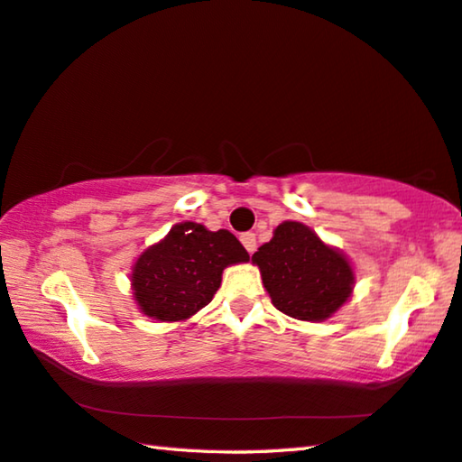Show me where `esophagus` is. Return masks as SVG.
Returning a JSON list of instances; mask_svg holds the SVG:
<instances>
[{
  "mask_svg": "<svg viewBox=\"0 0 462 462\" xmlns=\"http://www.w3.org/2000/svg\"><path fill=\"white\" fill-rule=\"evenodd\" d=\"M240 242H242V245H245V248L248 250L250 254H253L254 250H256V234L245 232V234H242V236H240Z\"/></svg>",
  "mask_w": 462,
  "mask_h": 462,
  "instance_id": "esophagus-1",
  "label": "esophagus"
}]
</instances>
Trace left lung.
<instances>
[{
  "mask_svg": "<svg viewBox=\"0 0 462 462\" xmlns=\"http://www.w3.org/2000/svg\"><path fill=\"white\" fill-rule=\"evenodd\" d=\"M253 263L273 305L300 321H325L354 291V268L346 254L327 246L300 222L276 226L271 242L253 254Z\"/></svg>",
  "mask_w": 462,
  "mask_h": 462,
  "instance_id": "1",
  "label": "left lung"
}]
</instances>
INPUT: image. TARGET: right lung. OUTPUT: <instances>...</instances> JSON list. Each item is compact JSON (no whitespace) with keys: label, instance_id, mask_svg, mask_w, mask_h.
<instances>
[{"label":"right lung","instance_id":"obj_1","mask_svg":"<svg viewBox=\"0 0 462 462\" xmlns=\"http://www.w3.org/2000/svg\"><path fill=\"white\" fill-rule=\"evenodd\" d=\"M248 258L228 230L209 232L196 222L175 224L133 264V297L151 319L183 321L214 299L226 266Z\"/></svg>","mask_w":462,"mask_h":462}]
</instances>
